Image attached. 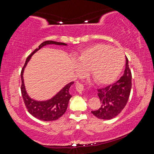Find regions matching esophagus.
Returning a JSON list of instances; mask_svg holds the SVG:
<instances>
[{"mask_svg":"<svg viewBox=\"0 0 154 154\" xmlns=\"http://www.w3.org/2000/svg\"><path fill=\"white\" fill-rule=\"evenodd\" d=\"M76 90L79 93H82L83 91H84V87H83V85L80 83H76Z\"/></svg>","mask_w":154,"mask_h":154,"instance_id":"1","label":"esophagus"}]
</instances>
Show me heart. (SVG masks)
<instances>
[{
	"label": "heart",
	"instance_id": "b5f03b06",
	"mask_svg": "<svg viewBox=\"0 0 154 154\" xmlns=\"http://www.w3.org/2000/svg\"><path fill=\"white\" fill-rule=\"evenodd\" d=\"M79 74L90 71L98 85L113 83L119 76L124 64V56L118 49L105 44H96L85 49L77 59Z\"/></svg>",
	"mask_w": 154,
	"mask_h": 154
}]
</instances>
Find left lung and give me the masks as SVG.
<instances>
[{
    "label": "left lung",
    "mask_w": 154,
    "mask_h": 154,
    "mask_svg": "<svg viewBox=\"0 0 154 154\" xmlns=\"http://www.w3.org/2000/svg\"><path fill=\"white\" fill-rule=\"evenodd\" d=\"M126 68L123 76L113 84L98 89V96L100 100V107L92 111V113L101 119H111L123 110L128 100L132 88V74L126 58Z\"/></svg>",
    "instance_id": "1"
}]
</instances>
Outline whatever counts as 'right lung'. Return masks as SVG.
Here are the masks:
<instances>
[{
  "label": "right lung",
  "instance_id": "obj_1",
  "mask_svg": "<svg viewBox=\"0 0 154 154\" xmlns=\"http://www.w3.org/2000/svg\"><path fill=\"white\" fill-rule=\"evenodd\" d=\"M51 44H55L58 45H67L64 43L56 42L54 41H44L38 46V48H36L30 56H28L24 66H23L22 71H21V79H22L21 92H22L26 107L28 109V111L35 118L40 119V120L47 122L56 120L62 116H63L66 112L70 98L72 97V96L69 93V89L74 82H72L68 83L59 92L57 93L54 97H52L49 100L44 101L35 100L30 98L26 91L24 78H23V72H24V69L26 66L28 61L30 60L33 54L38 50H39L43 46L51 45Z\"/></svg>",
  "mask_w": 154,
  "mask_h": 154
}]
</instances>
